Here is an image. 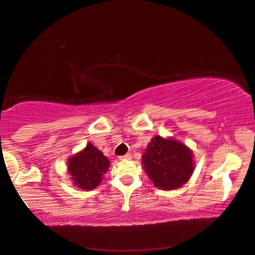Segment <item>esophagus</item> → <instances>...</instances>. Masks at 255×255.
Here are the masks:
<instances>
[{
    "instance_id": "obj_1",
    "label": "esophagus",
    "mask_w": 255,
    "mask_h": 255,
    "mask_svg": "<svg viewBox=\"0 0 255 255\" xmlns=\"http://www.w3.org/2000/svg\"><path fill=\"white\" fill-rule=\"evenodd\" d=\"M120 160H130L131 159V154H125L119 156Z\"/></svg>"
}]
</instances>
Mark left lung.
<instances>
[{
  "label": "left lung",
  "instance_id": "obj_1",
  "mask_svg": "<svg viewBox=\"0 0 255 255\" xmlns=\"http://www.w3.org/2000/svg\"><path fill=\"white\" fill-rule=\"evenodd\" d=\"M142 163L155 187L170 191L183 186L194 171L193 152L175 138L155 136L142 155Z\"/></svg>",
  "mask_w": 255,
  "mask_h": 255
}]
</instances>
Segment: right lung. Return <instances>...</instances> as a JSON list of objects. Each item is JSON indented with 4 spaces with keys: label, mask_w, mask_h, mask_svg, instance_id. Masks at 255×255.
I'll return each instance as SVG.
<instances>
[{
    "label": "right lung",
    "mask_w": 255,
    "mask_h": 255,
    "mask_svg": "<svg viewBox=\"0 0 255 255\" xmlns=\"http://www.w3.org/2000/svg\"><path fill=\"white\" fill-rule=\"evenodd\" d=\"M110 167V161L90 142L68 160V172L78 188L92 191L101 184L103 175Z\"/></svg>",
    "instance_id": "1"
}]
</instances>
